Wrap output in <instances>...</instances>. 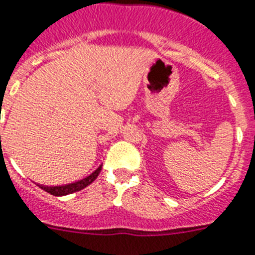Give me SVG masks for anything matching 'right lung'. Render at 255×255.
I'll use <instances>...</instances> for the list:
<instances>
[{
	"instance_id": "obj_1",
	"label": "right lung",
	"mask_w": 255,
	"mask_h": 255,
	"mask_svg": "<svg viewBox=\"0 0 255 255\" xmlns=\"http://www.w3.org/2000/svg\"><path fill=\"white\" fill-rule=\"evenodd\" d=\"M101 167H103V164H101L97 170L93 171L92 174L88 175L87 178L81 179V180H79V182L70 183V184H66V185H56V187H47V185H39V187L43 189V191H46V192L54 195V196H64V195H70V193L77 192V191L85 188L87 185H89L91 183L95 182V179L99 176L100 171H101Z\"/></svg>"
}]
</instances>
